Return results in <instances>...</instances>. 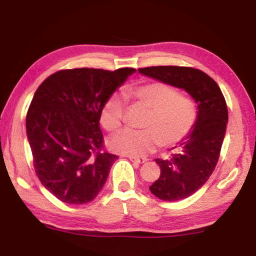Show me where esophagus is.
<instances>
[{"instance_id":"1","label":"esophagus","mask_w":256,"mask_h":256,"mask_svg":"<svg viewBox=\"0 0 256 256\" xmlns=\"http://www.w3.org/2000/svg\"><path fill=\"white\" fill-rule=\"evenodd\" d=\"M128 158L130 160H131L132 162H134V164H144V162H146V158H138V157H133V156H128Z\"/></svg>"}]
</instances>
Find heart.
Listing matches in <instances>:
<instances>
[{
	"label": "heart",
	"mask_w": 256,
	"mask_h": 256,
	"mask_svg": "<svg viewBox=\"0 0 256 256\" xmlns=\"http://www.w3.org/2000/svg\"><path fill=\"white\" fill-rule=\"evenodd\" d=\"M126 98L148 108L144 130L125 128L112 138L116 152L142 157L160 144L172 146L192 132L198 118L196 102L178 94L172 86L160 81H146L132 86L124 92ZM124 98L114 94L108 97L100 112V122L107 131H116L122 124Z\"/></svg>",
	"instance_id": "heart-1"
}]
</instances>
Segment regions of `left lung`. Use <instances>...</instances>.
<instances>
[{"instance_id":"1","label":"left lung","mask_w":256,"mask_h":256,"mask_svg":"<svg viewBox=\"0 0 256 256\" xmlns=\"http://www.w3.org/2000/svg\"><path fill=\"white\" fill-rule=\"evenodd\" d=\"M138 71L185 90L198 105L192 132L174 146L178 151L170 159H154L160 167V176L149 188L160 200H183L206 183L218 162L228 123L226 100L216 81L198 68L170 66Z\"/></svg>"}]
</instances>
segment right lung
Masks as SVG:
<instances>
[{
    "mask_svg": "<svg viewBox=\"0 0 256 256\" xmlns=\"http://www.w3.org/2000/svg\"><path fill=\"white\" fill-rule=\"evenodd\" d=\"M136 68L60 70L38 86L26 130L40 183L62 202L92 201L118 157L102 151L104 104Z\"/></svg>",
    "mask_w": 256,
    "mask_h": 256,
    "instance_id": "add662e5",
    "label": "right lung"
}]
</instances>
